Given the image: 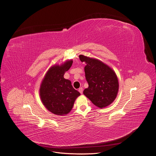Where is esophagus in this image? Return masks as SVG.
<instances>
[{
    "instance_id": "1",
    "label": "esophagus",
    "mask_w": 156,
    "mask_h": 156,
    "mask_svg": "<svg viewBox=\"0 0 156 156\" xmlns=\"http://www.w3.org/2000/svg\"><path fill=\"white\" fill-rule=\"evenodd\" d=\"M78 91H79V92L81 93V94H82L83 93V88H80L79 89H78Z\"/></svg>"
}]
</instances>
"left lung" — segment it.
Listing matches in <instances>:
<instances>
[{
  "mask_svg": "<svg viewBox=\"0 0 156 156\" xmlns=\"http://www.w3.org/2000/svg\"><path fill=\"white\" fill-rule=\"evenodd\" d=\"M81 62H85L84 67L88 88L83 94L99 108L110 105L116 99L119 83L116 74L109 66L96 58L79 55Z\"/></svg>",
  "mask_w": 156,
  "mask_h": 156,
  "instance_id": "8db88e82",
  "label": "left lung"
}]
</instances>
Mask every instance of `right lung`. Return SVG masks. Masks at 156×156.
Here are the masks:
<instances>
[{
  "label": "right lung",
  "mask_w": 156,
  "mask_h": 156,
  "mask_svg": "<svg viewBox=\"0 0 156 156\" xmlns=\"http://www.w3.org/2000/svg\"><path fill=\"white\" fill-rule=\"evenodd\" d=\"M72 63L73 60H70L61 65L52 66L41 83L40 96L41 102L48 111L56 115H66L80 95L73 88L72 82L63 77Z\"/></svg>",
  "instance_id": "add662e5"
}]
</instances>
